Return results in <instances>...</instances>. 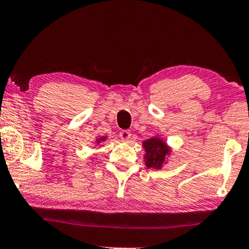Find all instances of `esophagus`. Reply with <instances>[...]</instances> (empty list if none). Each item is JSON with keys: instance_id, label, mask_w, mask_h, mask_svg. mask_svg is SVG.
Instances as JSON below:
<instances>
[{"instance_id": "esophagus-1", "label": "esophagus", "mask_w": 249, "mask_h": 249, "mask_svg": "<svg viewBox=\"0 0 249 249\" xmlns=\"http://www.w3.org/2000/svg\"><path fill=\"white\" fill-rule=\"evenodd\" d=\"M130 136H131V134L129 130H122L121 133H120V137H121V140L124 141V142H128L130 139Z\"/></svg>"}]
</instances>
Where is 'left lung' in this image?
<instances>
[{
  "label": "left lung",
  "mask_w": 249,
  "mask_h": 249,
  "mask_svg": "<svg viewBox=\"0 0 249 249\" xmlns=\"http://www.w3.org/2000/svg\"><path fill=\"white\" fill-rule=\"evenodd\" d=\"M144 149V164L148 168L160 170L165 164H167L168 158L171 157L173 150L166 141H164L158 135L152 136L151 139L143 141Z\"/></svg>",
  "instance_id": "left-lung-1"
}]
</instances>
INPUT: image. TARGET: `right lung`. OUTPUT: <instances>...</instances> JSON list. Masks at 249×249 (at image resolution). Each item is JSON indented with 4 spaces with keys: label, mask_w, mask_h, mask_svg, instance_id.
I'll use <instances>...</instances> for the list:
<instances>
[{
    "label": "right lung",
    "mask_w": 249,
    "mask_h": 249,
    "mask_svg": "<svg viewBox=\"0 0 249 249\" xmlns=\"http://www.w3.org/2000/svg\"><path fill=\"white\" fill-rule=\"evenodd\" d=\"M106 141H107V136H101V137H99V139H96L94 142H96V144H99L101 142H106Z\"/></svg>",
    "instance_id": "1"
}]
</instances>
